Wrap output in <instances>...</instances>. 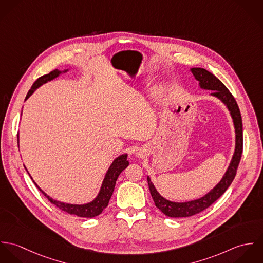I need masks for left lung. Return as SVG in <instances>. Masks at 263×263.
<instances>
[{
	"instance_id": "left-lung-1",
	"label": "left lung",
	"mask_w": 263,
	"mask_h": 263,
	"mask_svg": "<svg viewBox=\"0 0 263 263\" xmlns=\"http://www.w3.org/2000/svg\"><path fill=\"white\" fill-rule=\"evenodd\" d=\"M191 72L195 79L199 82V86L203 89L213 90L212 95L220 98L230 110L231 115L234 120L235 133H236V149L231 161V164L226 172L223 179L219 184L205 194L203 197L191 200L187 202H172L164 197H162L159 192L156 190L154 184L151 181L150 177H148V184L150 188L151 195L155 202V205L166 216L171 218H185L190 217L195 214L202 212L208 209L211 204H213L230 186L232 181L234 180L237 169L241 160L242 152H243V126H242V117L239 106L231 94V92L227 89L225 85L216 77L201 68H192Z\"/></svg>"
}]
</instances>
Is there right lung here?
<instances>
[{"label":"right lung","instance_id":"1","mask_svg":"<svg viewBox=\"0 0 263 263\" xmlns=\"http://www.w3.org/2000/svg\"><path fill=\"white\" fill-rule=\"evenodd\" d=\"M60 74H61V72L59 70H54L46 75L41 76L40 78H38L37 80L34 82V84L32 85V87L30 88V90L28 91L25 100L34 92V90L40 85L57 78ZM126 158H127V155H121L120 157L116 158L113 161L110 168L108 169V171L105 175V178L103 180V183H102V186H101L98 196L92 202H89L86 204H81V205L69 204V203H64V202L54 200L51 197H49L48 195H46L40 188L38 187L36 183H35V185L43 193V195L46 196V198L52 204L57 205L60 210L68 213L70 215H76V216L82 217V218H94V217L100 215L102 213V211L108 205V202L112 195L114 186H115V183H116V180H117L119 174L128 166V161L126 160Z\"/></svg>","mask_w":263,"mask_h":263}]
</instances>
